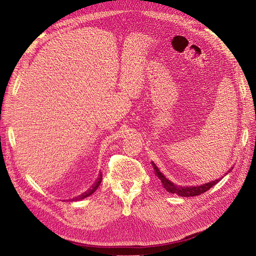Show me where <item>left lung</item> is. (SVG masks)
<instances>
[{
    "instance_id": "left-lung-1",
    "label": "left lung",
    "mask_w": 256,
    "mask_h": 256,
    "mask_svg": "<svg viewBox=\"0 0 256 256\" xmlns=\"http://www.w3.org/2000/svg\"><path fill=\"white\" fill-rule=\"evenodd\" d=\"M152 164L154 168V173H156L157 177L159 178V180H161L162 184H164V189L168 191V192H171V193H177L178 196H200L202 194V193L206 192L207 190L210 189L212 186H214L216 182H218V180H214V182H208V184H205L203 186H198V187H188V188H180L177 187V186H175L173 182H170L168 180H166V178L164 176V174H162L158 168L156 166V164H154V162H152Z\"/></svg>"
}]
</instances>
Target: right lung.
<instances>
[{
	"instance_id": "right-lung-1",
	"label": "right lung",
	"mask_w": 256,
	"mask_h": 256,
	"mask_svg": "<svg viewBox=\"0 0 256 256\" xmlns=\"http://www.w3.org/2000/svg\"><path fill=\"white\" fill-rule=\"evenodd\" d=\"M102 175L100 174V176H99V178H98L97 182L94 184V187H92V189H90L88 192H85L84 194H82V196H78V198H72V200H83V198H85L90 196V194H92V193H94V192L97 190V188L99 187V184H100V182H102Z\"/></svg>"
}]
</instances>
